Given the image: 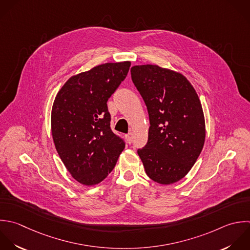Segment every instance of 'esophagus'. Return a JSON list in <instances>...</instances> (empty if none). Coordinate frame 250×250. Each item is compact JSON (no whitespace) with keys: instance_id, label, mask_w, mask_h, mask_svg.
<instances>
[{"instance_id":"esophagus-1","label":"esophagus","mask_w":250,"mask_h":250,"mask_svg":"<svg viewBox=\"0 0 250 250\" xmlns=\"http://www.w3.org/2000/svg\"><path fill=\"white\" fill-rule=\"evenodd\" d=\"M125 138H126V140H127L128 143H131V142H132V133L126 134V135H125Z\"/></svg>"}]
</instances>
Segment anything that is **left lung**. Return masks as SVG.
<instances>
[{"instance_id":"left-lung-1","label":"left lung","mask_w":250,"mask_h":250,"mask_svg":"<svg viewBox=\"0 0 250 250\" xmlns=\"http://www.w3.org/2000/svg\"><path fill=\"white\" fill-rule=\"evenodd\" d=\"M131 79L148 110L146 146L137 151L146 174L170 185L184 178L198 160L206 140L200 98L187 78L159 65H136Z\"/></svg>"}]
</instances>
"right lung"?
<instances>
[{"label": "right lung", "mask_w": 250, "mask_h": 250, "mask_svg": "<svg viewBox=\"0 0 250 250\" xmlns=\"http://www.w3.org/2000/svg\"><path fill=\"white\" fill-rule=\"evenodd\" d=\"M130 65L108 62L74 75L54 98L50 125L55 149L72 177L84 186L103 181L125 149L111 130L107 101Z\"/></svg>", "instance_id": "obj_1"}]
</instances>
